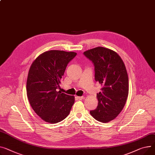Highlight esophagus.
Returning <instances> with one entry per match:
<instances>
[{"mask_svg":"<svg viewBox=\"0 0 155 155\" xmlns=\"http://www.w3.org/2000/svg\"><path fill=\"white\" fill-rule=\"evenodd\" d=\"M78 100H83V99H84V97H83V96H81V97H76Z\"/></svg>","mask_w":155,"mask_h":155,"instance_id":"obj_1","label":"esophagus"}]
</instances>
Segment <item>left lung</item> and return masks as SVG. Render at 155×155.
Returning <instances> with one entry per match:
<instances>
[{"mask_svg":"<svg viewBox=\"0 0 155 155\" xmlns=\"http://www.w3.org/2000/svg\"><path fill=\"white\" fill-rule=\"evenodd\" d=\"M84 54L94 63L95 79L103 85L97 94L98 106L90 113L98 121L109 122L120 114L127 100L129 81L125 65L117 52L107 48L98 47Z\"/></svg>","mask_w":155,"mask_h":155,"instance_id":"8db88e82","label":"left lung"}]
</instances>
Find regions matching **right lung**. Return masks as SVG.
I'll return each instance as SVG.
<instances>
[{
  "instance_id": "right-lung-1",
  "label": "right lung",
  "mask_w": 155,
  "mask_h": 155,
  "mask_svg": "<svg viewBox=\"0 0 155 155\" xmlns=\"http://www.w3.org/2000/svg\"><path fill=\"white\" fill-rule=\"evenodd\" d=\"M76 55L73 51H47L37 57L30 67L27 97L37 115L47 123H57L64 120L74 104V96L57 89L68 64Z\"/></svg>"
}]
</instances>
